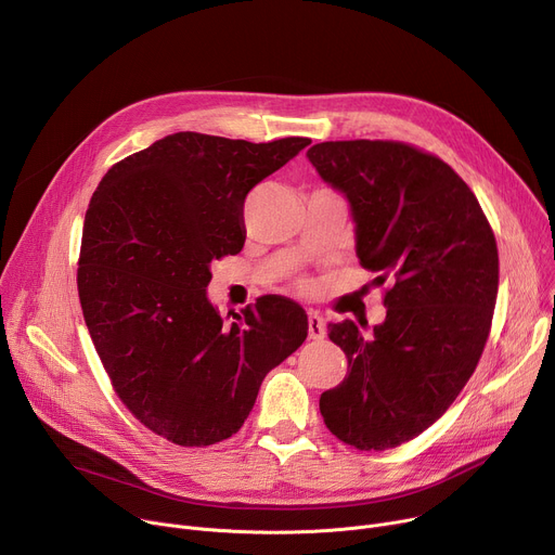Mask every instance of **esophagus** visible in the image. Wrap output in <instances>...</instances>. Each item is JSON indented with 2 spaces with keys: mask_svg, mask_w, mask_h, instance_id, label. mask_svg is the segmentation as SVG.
I'll return each mask as SVG.
<instances>
[{
  "mask_svg": "<svg viewBox=\"0 0 555 555\" xmlns=\"http://www.w3.org/2000/svg\"><path fill=\"white\" fill-rule=\"evenodd\" d=\"M308 335L310 339L325 337V319L319 312H308Z\"/></svg>",
  "mask_w": 555,
  "mask_h": 555,
  "instance_id": "34e87169",
  "label": "esophagus"
}]
</instances>
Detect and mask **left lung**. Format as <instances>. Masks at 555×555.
Masks as SVG:
<instances>
[{
  "label": "left lung",
  "mask_w": 555,
  "mask_h": 555,
  "mask_svg": "<svg viewBox=\"0 0 555 555\" xmlns=\"http://www.w3.org/2000/svg\"><path fill=\"white\" fill-rule=\"evenodd\" d=\"M308 158L350 201L361 268L390 279L371 339L352 321L327 323L348 373L319 411L344 444L395 449L447 413L482 357L500 283L495 234L453 167L415 144L319 142Z\"/></svg>",
  "instance_id": "obj_1"
}]
</instances>
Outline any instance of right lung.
<instances>
[{
	"mask_svg": "<svg viewBox=\"0 0 555 555\" xmlns=\"http://www.w3.org/2000/svg\"><path fill=\"white\" fill-rule=\"evenodd\" d=\"M308 144L180 131L116 163L91 196L78 258L89 335L129 413L171 444L232 437L308 337L289 299L270 294L225 323L205 294L209 263L243 249L249 190Z\"/></svg>",
	"mask_w": 555,
	"mask_h": 555,
	"instance_id": "right-lung-1",
	"label": "right lung"
}]
</instances>
